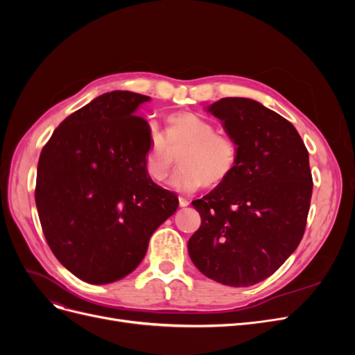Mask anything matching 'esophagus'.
<instances>
[{
    "label": "esophagus",
    "instance_id": "esophagus-1",
    "mask_svg": "<svg viewBox=\"0 0 355 355\" xmlns=\"http://www.w3.org/2000/svg\"><path fill=\"white\" fill-rule=\"evenodd\" d=\"M179 206H180V207L189 206V200H187V198H184V197H179Z\"/></svg>",
    "mask_w": 355,
    "mask_h": 355
}]
</instances>
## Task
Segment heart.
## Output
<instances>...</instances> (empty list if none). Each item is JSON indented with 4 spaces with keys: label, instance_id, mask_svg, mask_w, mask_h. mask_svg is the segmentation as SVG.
Instances as JSON below:
<instances>
[{
    "label": "heart",
    "instance_id": "1",
    "mask_svg": "<svg viewBox=\"0 0 355 355\" xmlns=\"http://www.w3.org/2000/svg\"><path fill=\"white\" fill-rule=\"evenodd\" d=\"M239 151L234 136L216 132V125L197 114L182 112L168 116L164 135L153 128L144 166L153 180L164 182L179 154L182 167L171 187L192 192L201 185L216 188L227 182L237 166Z\"/></svg>",
    "mask_w": 355,
    "mask_h": 355
}]
</instances>
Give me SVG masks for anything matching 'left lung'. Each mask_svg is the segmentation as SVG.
Returning <instances> with one entry per match:
<instances>
[{
	"instance_id": "1",
	"label": "left lung",
	"mask_w": 355,
	"mask_h": 355,
	"mask_svg": "<svg viewBox=\"0 0 355 355\" xmlns=\"http://www.w3.org/2000/svg\"><path fill=\"white\" fill-rule=\"evenodd\" d=\"M209 111L239 144L227 182L192 201L201 227L191 261L211 280L247 287L272 275L304 237L313 176L295 125L259 102L223 98Z\"/></svg>"
}]
</instances>
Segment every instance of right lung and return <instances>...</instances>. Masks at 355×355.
<instances>
[{
  "mask_svg": "<svg viewBox=\"0 0 355 355\" xmlns=\"http://www.w3.org/2000/svg\"><path fill=\"white\" fill-rule=\"evenodd\" d=\"M146 101L121 90L99 96L67 116L40 155L35 202L46 241L90 284L136 270L154 231L179 206L145 171L151 128L135 111Z\"/></svg>",
  "mask_w": 355,
  "mask_h": 355,
  "instance_id": "right-lung-1",
  "label": "right lung"
}]
</instances>
